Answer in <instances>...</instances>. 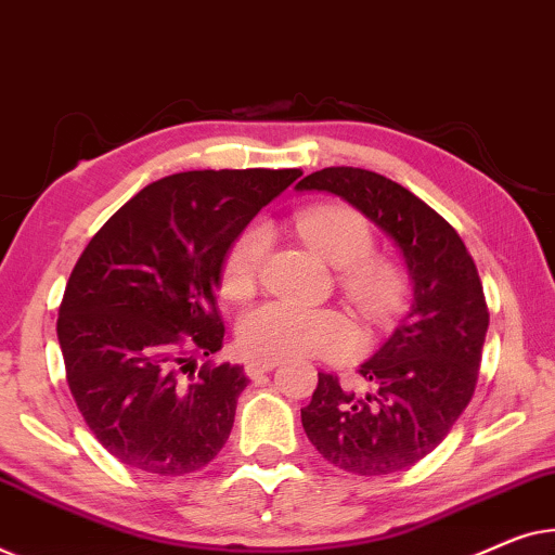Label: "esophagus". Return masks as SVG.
I'll use <instances>...</instances> for the list:
<instances>
[{
  "mask_svg": "<svg viewBox=\"0 0 555 555\" xmlns=\"http://www.w3.org/2000/svg\"><path fill=\"white\" fill-rule=\"evenodd\" d=\"M274 366H279V359H248L246 362V374L248 377H259L263 372H271Z\"/></svg>",
  "mask_w": 555,
  "mask_h": 555,
  "instance_id": "obj_1",
  "label": "esophagus"
}]
</instances>
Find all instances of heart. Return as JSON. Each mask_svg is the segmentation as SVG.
Wrapping results in <instances>:
<instances>
[{"instance_id":"heart-1","label":"heart","mask_w":555,"mask_h":555,"mask_svg":"<svg viewBox=\"0 0 555 555\" xmlns=\"http://www.w3.org/2000/svg\"><path fill=\"white\" fill-rule=\"evenodd\" d=\"M296 229L311 251L341 269V292L366 322H385L402 309L408 276L392 259L372 254L374 233L362 214L347 206H314L296 216ZM267 251L269 231L261 223L241 231L225 254L223 292L233 299L251 296ZM238 341L256 359L345 357L357 345V330L337 309L269 301L241 319Z\"/></svg>"}]
</instances>
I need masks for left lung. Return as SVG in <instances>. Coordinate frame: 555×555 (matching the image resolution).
I'll list each match as a JSON object with an SVG mask.
<instances>
[{
  "instance_id": "obj_1",
  "label": "left lung",
  "mask_w": 555,
  "mask_h": 555,
  "mask_svg": "<svg viewBox=\"0 0 555 555\" xmlns=\"http://www.w3.org/2000/svg\"><path fill=\"white\" fill-rule=\"evenodd\" d=\"M332 193L392 238L412 284V307L389 339L359 364L364 389L319 374L301 410L319 455L354 475L412 467L444 440L478 382L488 307L463 238L440 214L389 178L334 166L296 183Z\"/></svg>"
}]
</instances>
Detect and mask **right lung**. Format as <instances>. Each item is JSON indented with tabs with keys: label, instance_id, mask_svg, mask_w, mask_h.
<instances>
[{
	"label": "right lung",
	"instance_id": "obj_1",
	"mask_svg": "<svg viewBox=\"0 0 555 555\" xmlns=\"http://www.w3.org/2000/svg\"><path fill=\"white\" fill-rule=\"evenodd\" d=\"M299 168L189 170L145 185L69 274L57 339L85 423L122 465L185 475L229 440L244 366L203 364L223 345L225 254Z\"/></svg>",
	"mask_w": 555,
	"mask_h": 555
}]
</instances>
